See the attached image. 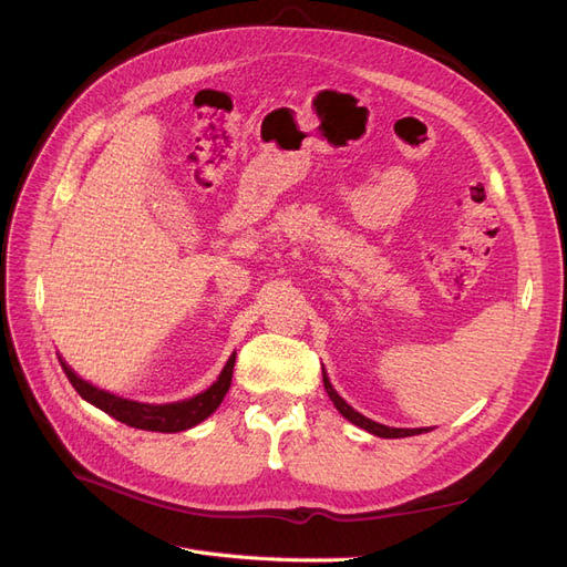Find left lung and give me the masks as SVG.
<instances>
[{
	"instance_id": "obj_1",
	"label": "left lung",
	"mask_w": 567,
	"mask_h": 567,
	"mask_svg": "<svg viewBox=\"0 0 567 567\" xmlns=\"http://www.w3.org/2000/svg\"><path fill=\"white\" fill-rule=\"evenodd\" d=\"M321 373H323V388H326V392H329V398H331V402L336 404V409H338L340 414L346 416L350 423H354V425H359V427H364L367 433L379 435V437H409V435L427 433L425 427H388V425H383V423H375V421L362 416V414H359V411H354V409L333 390V385H331V381H329V375H326L323 369H321Z\"/></svg>"
}]
</instances>
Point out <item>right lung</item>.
<instances>
[{
	"mask_svg": "<svg viewBox=\"0 0 567 567\" xmlns=\"http://www.w3.org/2000/svg\"><path fill=\"white\" fill-rule=\"evenodd\" d=\"M234 362H236V352L229 357V362L225 364V369H221V373L217 375V381L208 390H203L192 400H182L173 404H144V402L117 398V394L99 390L92 383L82 381L80 375L63 362V359H61V367L68 375V381L73 383V388L78 390L82 400H87L96 409L106 411L109 416L117 419L120 423H125L130 427H140V431H153V433H182L208 419L221 404V400H225V394L231 385Z\"/></svg>",
	"mask_w": 567,
	"mask_h": 567,
	"instance_id": "obj_1",
	"label": "right lung"
}]
</instances>
